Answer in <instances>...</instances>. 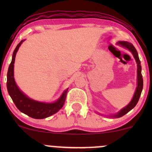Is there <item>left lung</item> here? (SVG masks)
Returning a JSON list of instances; mask_svg holds the SVG:
<instances>
[{
	"label": "left lung",
	"mask_w": 152,
	"mask_h": 152,
	"mask_svg": "<svg viewBox=\"0 0 152 152\" xmlns=\"http://www.w3.org/2000/svg\"><path fill=\"white\" fill-rule=\"evenodd\" d=\"M118 45H121V46H123L124 48H127L128 50H129L133 54L134 58H135L137 64V87L136 88V91L134 93V95L132 98V101H131L129 104H128L126 106H125L124 108H123L121 110H120V111H118L117 114L111 116V117L114 118H119L123 116L124 115H125L129 111H130L132 109H134L135 107V106L137 105V104L139 102V97H140L141 94H142V89H143V78L142 75V66H141V62L139 60V56H138V53L136 50L135 47L133 46V44L132 43L126 42V41H120L118 43Z\"/></svg>",
	"instance_id": "8db88e82"
}]
</instances>
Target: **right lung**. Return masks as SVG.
Segmentation results:
<instances>
[{"label": "right lung", "mask_w": 152, "mask_h": 152, "mask_svg": "<svg viewBox=\"0 0 152 152\" xmlns=\"http://www.w3.org/2000/svg\"><path fill=\"white\" fill-rule=\"evenodd\" d=\"M24 41L25 40L20 41L17 45L16 48L13 51L11 63L8 67V74H7V89L10 96L11 97L12 100L19 111L31 118L41 119L56 114L61 109L65 102L68 88L64 91V93L56 102L53 103L40 102L33 100L28 98L26 94H24L19 89L14 80L13 69H14L15 55L19 47Z\"/></svg>", "instance_id": "1"}]
</instances>
